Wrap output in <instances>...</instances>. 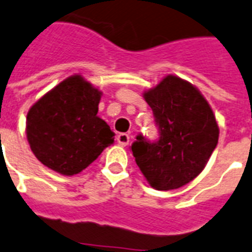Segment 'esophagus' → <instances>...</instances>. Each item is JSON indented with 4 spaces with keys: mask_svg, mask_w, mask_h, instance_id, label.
Returning <instances> with one entry per match:
<instances>
[{
    "mask_svg": "<svg viewBox=\"0 0 252 252\" xmlns=\"http://www.w3.org/2000/svg\"><path fill=\"white\" fill-rule=\"evenodd\" d=\"M116 140H117V143L120 145H124V147H126V145L130 143V135L125 134V132H121V134L117 135Z\"/></svg>",
    "mask_w": 252,
    "mask_h": 252,
    "instance_id": "1",
    "label": "esophagus"
}]
</instances>
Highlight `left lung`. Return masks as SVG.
Segmentation results:
<instances>
[{
	"label": "left lung",
	"instance_id": "8db88e82",
	"mask_svg": "<svg viewBox=\"0 0 252 252\" xmlns=\"http://www.w3.org/2000/svg\"><path fill=\"white\" fill-rule=\"evenodd\" d=\"M144 99L159 138L136 136L131 145L136 165L155 189L180 188L202 171L216 148L219 127L213 109L196 87L176 76L165 77Z\"/></svg>",
	"mask_w": 252,
	"mask_h": 252
}]
</instances>
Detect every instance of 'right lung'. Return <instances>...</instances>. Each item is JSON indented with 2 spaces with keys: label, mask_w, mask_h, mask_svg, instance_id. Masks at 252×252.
Segmentation results:
<instances>
[{
  "label": "right lung",
  "mask_w": 252,
  "mask_h": 252,
  "mask_svg": "<svg viewBox=\"0 0 252 252\" xmlns=\"http://www.w3.org/2000/svg\"><path fill=\"white\" fill-rule=\"evenodd\" d=\"M101 93L72 76L43 95L27 114V138L38 161L62 175H74L114 141L96 116Z\"/></svg>",
  "instance_id": "right-lung-1"
}]
</instances>
